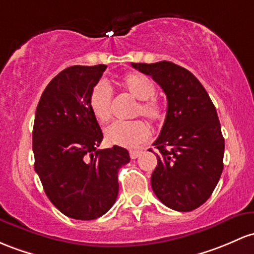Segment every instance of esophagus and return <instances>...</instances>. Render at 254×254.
<instances>
[{"label":"esophagus","instance_id":"esophagus-1","mask_svg":"<svg viewBox=\"0 0 254 254\" xmlns=\"http://www.w3.org/2000/svg\"><path fill=\"white\" fill-rule=\"evenodd\" d=\"M141 150H130V158L136 159L141 155Z\"/></svg>","mask_w":254,"mask_h":254}]
</instances>
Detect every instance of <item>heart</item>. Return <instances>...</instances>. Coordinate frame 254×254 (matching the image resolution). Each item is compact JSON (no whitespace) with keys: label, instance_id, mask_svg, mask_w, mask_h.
I'll return each instance as SVG.
<instances>
[{"label":"heart","instance_id":"b5f03b06","mask_svg":"<svg viewBox=\"0 0 254 254\" xmlns=\"http://www.w3.org/2000/svg\"><path fill=\"white\" fill-rule=\"evenodd\" d=\"M123 88L132 96L140 100L135 107L133 117L142 116L147 121L157 124L165 118L164 105L155 97V83L142 73H130L123 79ZM113 91L105 80H99L89 93V106L93 116L99 123H107L111 119V107ZM149 137V127L142 121L127 123H113L105 130V140L111 146L133 148Z\"/></svg>","mask_w":254,"mask_h":254}]
</instances>
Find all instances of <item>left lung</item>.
I'll return each instance as SVG.
<instances>
[{"instance_id":"obj_1","label":"left lung","mask_w":254,"mask_h":254,"mask_svg":"<svg viewBox=\"0 0 254 254\" xmlns=\"http://www.w3.org/2000/svg\"><path fill=\"white\" fill-rule=\"evenodd\" d=\"M131 66L152 77L168 99L165 122L153 143L159 150L153 191L172 210L193 211L211 196L223 171L224 138L216 107L185 67L170 61Z\"/></svg>"}]
</instances>
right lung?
I'll return each mask as SVG.
<instances>
[{"instance_id": "obj_1", "label": "right lung", "mask_w": 254, "mask_h": 254, "mask_svg": "<svg viewBox=\"0 0 254 254\" xmlns=\"http://www.w3.org/2000/svg\"><path fill=\"white\" fill-rule=\"evenodd\" d=\"M107 66H71L44 89L35 114V171L52 204L69 218L105 214L118 196V171L130 161L125 148L97 149L102 135L89 93Z\"/></svg>"}]
</instances>
